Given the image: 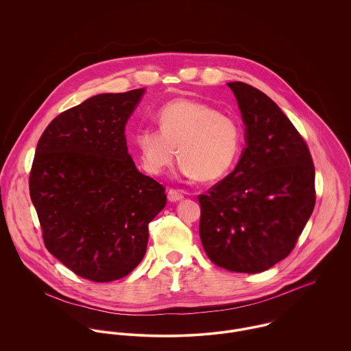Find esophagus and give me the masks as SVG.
Masks as SVG:
<instances>
[{"instance_id": "1", "label": "esophagus", "mask_w": 351, "mask_h": 351, "mask_svg": "<svg viewBox=\"0 0 351 351\" xmlns=\"http://www.w3.org/2000/svg\"><path fill=\"white\" fill-rule=\"evenodd\" d=\"M167 199L171 202H176V201H181L184 199V195L181 191H176V189H170L167 192Z\"/></svg>"}]
</instances>
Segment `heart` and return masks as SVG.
I'll use <instances>...</instances> for the list:
<instances>
[{
	"label": "heart",
	"instance_id": "b5f03b06",
	"mask_svg": "<svg viewBox=\"0 0 351 351\" xmlns=\"http://www.w3.org/2000/svg\"><path fill=\"white\" fill-rule=\"evenodd\" d=\"M156 123L159 131L142 128L135 136L143 167L151 174H162L171 166L176 147L180 171L202 182L223 178L238 159L239 123L206 102L170 101L158 110Z\"/></svg>",
	"mask_w": 351,
	"mask_h": 351
}]
</instances>
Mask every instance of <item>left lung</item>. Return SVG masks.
<instances>
[{
  "instance_id": "left-lung-1",
  "label": "left lung",
  "mask_w": 351,
  "mask_h": 351,
  "mask_svg": "<svg viewBox=\"0 0 351 351\" xmlns=\"http://www.w3.org/2000/svg\"><path fill=\"white\" fill-rule=\"evenodd\" d=\"M227 85L246 125V147L234 171L199 196L201 243L215 265L254 274L295 249L316 201L315 167L274 101L247 84Z\"/></svg>"
}]
</instances>
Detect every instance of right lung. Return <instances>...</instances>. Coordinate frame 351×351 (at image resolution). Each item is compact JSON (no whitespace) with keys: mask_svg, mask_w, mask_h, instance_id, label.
Here are the masks:
<instances>
[{"mask_svg":"<svg viewBox=\"0 0 351 351\" xmlns=\"http://www.w3.org/2000/svg\"><path fill=\"white\" fill-rule=\"evenodd\" d=\"M146 89L93 96L56 116L38 142L29 195L51 254L82 278L109 282L143 259L165 188L142 174L125 124Z\"/></svg>","mask_w":351,"mask_h":351,"instance_id":"add662e5","label":"right lung"}]
</instances>
